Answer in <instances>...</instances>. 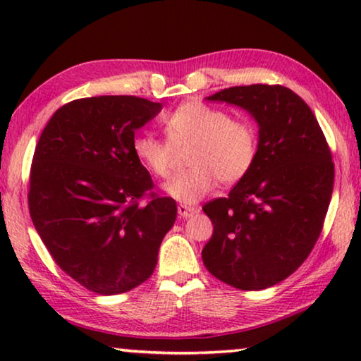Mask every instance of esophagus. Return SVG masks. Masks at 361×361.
<instances>
[{
  "mask_svg": "<svg viewBox=\"0 0 361 361\" xmlns=\"http://www.w3.org/2000/svg\"><path fill=\"white\" fill-rule=\"evenodd\" d=\"M177 212H179V216L180 219H189L194 214H197V209L195 207H189V205H179L177 207Z\"/></svg>",
  "mask_w": 361,
  "mask_h": 361,
  "instance_id": "obj_1",
  "label": "esophagus"
}]
</instances>
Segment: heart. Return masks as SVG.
Instances as JSON below:
<instances>
[{
	"label": "heart",
	"mask_w": 361,
	"mask_h": 361,
	"mask_svg": "<svg viewBox=\"0 0 361 361\" xmlns=\"http://www.w3.org/2000/svg\"><path fill=\"white\" fill-rule=\"evenodd\" d=\"M167 141L140 135L133 141L136 159L151 174L167 177L172 147L190 145L185 164L190 167L164 185V192L182 204H195L214 189L215 182L233 185L253 167L258 156V130L243 118H231L224 108L189 102L164 118Z\"/></svg>",
	"instance_id": "b5f03b06"
}]
</instances>
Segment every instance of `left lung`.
<instances>
[{
    "label": "left lung",
    "mask_w": 361,
    "mask_h": 361,
    "mask_svg": "<svg viewBox=\"0 0 361 361\" xmlns=\"http://www.w3.org/2000/svg\"><path fill=\"white\" fill-rule=\"evenodd\" d=\"M243 108L258 123V156L228 197L202 209L214 235L202 250L216 279L243 290L271 288L304 263L334 190L329 145L302 98L283 85L230 87L207 97Z\"/></svg>",
    "instance_id": "obj_1"
}]
</instances>
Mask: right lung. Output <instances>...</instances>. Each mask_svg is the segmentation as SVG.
<instances>
[{
	"instance_id": "obj_1",
	"label": "right lung",
	"mask_w": 361,
	"mask_h": 361,
	"mask_svg": "<svg viewBox=\"0 0 361 361\" xmlns=\"http://www.w3.org/2000/svg\"><path fill=\"white\" fill-rule=\"evenodd\" d=\"M162 103L130 95L80 98L59 108L39 137L29 212L59 268L102 295L151 278L177 216L176 200L151 192L133 152L135 133Z\"/></svg>"
}]
</instances>
